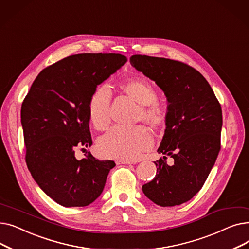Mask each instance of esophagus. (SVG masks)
I'll list each match as a JSON object with an SVG mask.
<instances>
[{
    "label": "esophagus",
    "mask_w": 249,
    "mask_h": 249,
    "mask_svg": "<svg viewBox=\"0 0 249 249\" xmlns=\"http://www.w3.org/2000/svg\"><path fill=\"white\" fill-rule=\"evenodd\" d=\"M131 163H133V162L130 161V160H117V164H131Z\"/></svg>",
    "instance_id": "esophagus-1"
}]
</instances>
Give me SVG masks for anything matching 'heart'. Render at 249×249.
Returning a JSON list of instances; mask_svg holds the SVG:
<instances>
[{
  "label": "heart",
  "mask_w": 249,
  "mask_h": 249,
  "mask_svg": "<svg viewBox=\"0 0 249 249\" xmlns=\"http://www.w3.org/2000/svg\"><path fill=\"white\" fill-rule=\"evenodd\" d=\"M121 89L130 99L140 105L137 120H142L153 129L163 126L166 118L164 108L156 102V91L144 80H131L121 85ZM111 91L107 86L98 87L91 94L89 105V119L96 129L104 130L110 122ZM152 136L142 126L132 128L115 126L102 136L98 142V150L105 158L134 160L151 147Z\"/></svg>",
  "instance_id": "1"
}]
</instances>
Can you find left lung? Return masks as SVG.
Masks as SVG:
<instances>
[{
  "label": "left lung",
  "mask_w": 249,
  "mask_h": 249,
  "mask_svg": "<svg viewBox=\"0 0 249 249\" xmlns=\"http://www.w3.org/2000/svg\"><path fill=\"white\" fill-rule=\"evenodd\" d=\"M130 63L166 97L165 130L158 152L175 160L168 165L163 156L154 161L155 178L142 191L161 207L186 203L202 189L220 151V104L206 78L186 63L138 54Z\"/></svg>",
  "instance_id": "left-lung-1"
}]
</instances>
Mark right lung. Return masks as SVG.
Segmentation results:
<instances>
[{
    "label": "right lung",
    "mask_w": 249,
    "mask_h": 249,
    "mask_svg": "<svg viewBox=\"0 0 249 249\" xmlns=\"http://www.w3.org/2000/svg\"><path fill=\"white\" fill-rule=\"evenodd\" d=\"M118 53H82L41 71L21 108L26 163L48 197L63 207H85L102 194L113 160H99L90 147L89 100L93 91L126 63ZM87 153V152H86Z\"/></svg>",
    "instance_id": "1"
}]
</instances>
